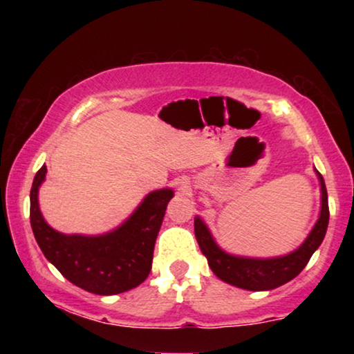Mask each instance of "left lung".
Instances as JSON below:
<instances>
[{"label": "left lung", "instance_id": "1", "mask_svg": "<svg viewBox=\"0 0 354 354\" xmlns=\"http://www.w3.org/2000/svg\"><path fill=\"white\" fill-rule=\"evenodd\" d=\"M316 174L319 182H321V212H319V219L301 246L285 256L261 259L225 253L224 250L217 246L205 222L200 217H195L196 241L200 245L201 253L206 256L212 272L224 282L243 290H251V292L277 288L297 277L306 268L314 251L321 246L328 225V200L326 183H324L321 174L317 171Z\"/></svg>", "mask_w": 354, "mask_h": 354}]
</instances>
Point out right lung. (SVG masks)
<instances>
[{
  "mask_svg": "<svg viewBox=\"0 0 354 354\" xmlns=\"http://www.w3.org/2000/svg\"><path fill=\"white\" fill-rule=\"evenodd\" d=\"M46 166L33 178L30 225L45 258L77 287L95 295H118L138 287L151 270L153 251L171 188L151 192L122 225L104 235H66L46 224L38 206V188Z\"/></svg>",
  "mask_w": 354,
  "mask_h": 354,
  "instance_id": "add662e5",
  "label": "right lung"
}]
</instances>
